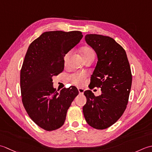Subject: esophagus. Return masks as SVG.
Returning <instances> with one entry per match:
<instances>
[{
    "mask_svg": "<svg viewBox=\"0 0 152 152\" xmlns=\"http://www.w3.org/2000/svg\"><path fill=\"white\" fill-rule=\"evenodd\" d=\"M78 91H79V92L80 94H83L85 92V90L82 88H78Z\"/></svg>",
    "mask_w": 152,
    "mask_h": 152,
    "instance_id": "esophagus-1",
    "label": "esophagus"
}]
</instances>
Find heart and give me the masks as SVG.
I'll list each match as a JSON object with an SVG mask.
<instances>
[{"label": "heart", "mask_w": 152, "mask_h": 152, "mask_svg": "<svg viewBox=\"0 0 152 152\" xmlns=\"http://www.w3.org/2000/svg\"><path fill=\"white\" fill-rule=\"evenodd\" d=\"M81 53L83 55V58H86L91 56H94V52L90 47L88 46H84L81 48ZM71 54V52H68L64 56V62L66 63L68 59L69 58V56ZM69 81L72 83V84L77 85V86H82L85 83V80L86 79V74L84 73H73L70 75L68 77Z\"/></svg>", "instance_id": "1"}]
</instances>
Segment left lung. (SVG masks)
<instances>
[{
	"mask_svg": "<svg viewBox=\"0 0 152 152\" xmlns=\"http://www.w3.org/2000/svg\"><path fill=\"white\" fill-rule=\"evenodd\" d=\"M85 41L98 56L91 87L100 88L102 93L96 96L90 90L85 91L83 111L90 126L103 130L113 125L126 110L132 85L131 67L125 50L111 37L89 34Z\"/></svg>",
	"mask_w": 152,
	"mask_h": 152,
	"instance_id": "left-lung-1",
	"label": "left lung"
}]
</instances>
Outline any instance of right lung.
Instances as JSON below:
<instances>
[{
    "mask_svg": "<svg viewBox=\"0 0 152 152\" xmlns=\"http://www.w3.org/2000/svg\"><path fill=\"white\" fill-rule=\"evenodd\" d=\"M83 37L79 31H46L31 43L25 56L20 72L21 100L30 118L45 131L64 125L67 111L79 94L74 86L58 92L52 77L63 72L64 56Z\"/></svg>",
    "mask_w": 152,
    "mask_h": 152,
    "instance_id": "1",
    "label": "right lung"
}]
</instances>
